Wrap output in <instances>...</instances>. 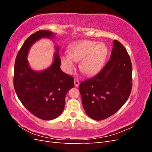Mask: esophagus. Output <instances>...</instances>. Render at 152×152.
<instances>
[{
  "instance_id": "1",
  "label": "esophagus",
  "mask_w": 152,
  "mask_h": 152,
  "mask_svg": "<svg viewBox=\"0 0 152 152\" xmlns=\"http://www.w3.org/2000/svg\"><path fill=\"white\" fill-rule=\"evenodd\" d=\"M74 84H75V87H78V86H79L80 82H79V80H78L77 79H74Z\"/></svg>"
}]
</instances>
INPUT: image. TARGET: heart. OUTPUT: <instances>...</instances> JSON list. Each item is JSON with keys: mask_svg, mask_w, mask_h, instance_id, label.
I'll return each mask as SVG.
<instances>
[{"mask_svg": "<svg viewBox=\"0 0 152 152\" xmlns=\"http://www.w3.org/2000/svg\"><path fill=\"white\" fill-rule=\"evenodd\" d=\"M68 55L61 56L65 70L70 73L75 68L73 61L80 60L81 72L87 75H93L103 67L108 56V48L103 43L96 41L82 40L69 45Z\"/></svg>", "mask_w": 152, "mask_h": 152, "instance_id": "obj_1", "label": "heart"}]
</instances>
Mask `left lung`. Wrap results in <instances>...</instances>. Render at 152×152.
<instances>
[{"label": "left lung", "mask_w": 152, "mask_h": 152, "mask_svg": "<svg viewBox=\"0 0 152 152\" xmlns=\"http://www.w3.org/2000/svg\"><path fill=\"white\" fill-rule=\"evenodd\" d=\"M110 60L97 75L79 86L82 104L90 118L102 121L115 113L132 89L131 61L124 45L114 40Z\"/></svg>", "instance_id": "left-lung-1"}]
</instances>
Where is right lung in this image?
Masks as SVG:
<instances>
[{"instance_id":"obj_1","label":"right lung","mask_w":152,"mask_h":152,"mask_svg":"<svg viewBox=\"0 0 152 152\" xmlns=\"http://www.w3.org/2000/svg\"><path fill=\"white\" fill-rule=\"evenodd\" d=\"M53 37L52 32L40 30L25 40L16 58L13 79L15 90L23 105L34 115L44 121L60 115L67 92L74 87L73 77L61 70L58 48L49 68L37 72L29 67L26 56L31 45L40 38Z\"/></svg>"}]
</instances>
